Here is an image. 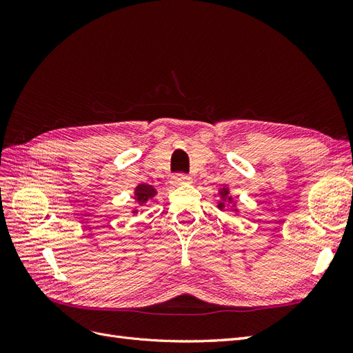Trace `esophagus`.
<instances>
[{"label": "esophagus", "instance_id": "1", "mask_svg": "<svg viewBox=\"0 0 353 353\" xmlns=\"http://www.w3.org/2000/svg\"><path fill=\"white\" fill-rule=\"evenodd\" d=\"M190 181H191V178L188 175H185V174H176L175 176H172V181H170V184L183 185V184L190 183Z\"/></svg>", "mask_w": 353, "mask_h": 353}]
</instances>
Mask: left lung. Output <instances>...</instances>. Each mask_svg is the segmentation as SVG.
I'll return each mask as SVG.
<instances>
[{
	"mask_svg": "<svg viewBox=\"0 0 353 353\" xmlns=\"http://www.w3.org/2000/svg\"><path fill=\"white\" fill-rule=\"evenodd\" d=\"M221 194H222L223 197H227V194H228V190H223ZM228 200H231V197H228ZM218 208H219V209H223V203H219V205H218Z\"/></svg>",
	"mask_w": 353,
	"mask_h": 353,
	"instance_id": "1",
	"label": "left lung"
}]
</instances>
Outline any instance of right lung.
I'll list each match as a JSON object with an SVG mask.
<instances>
[{"mask_svg":"<svg viewBox=\"0 0 353 353\" xmlns=\"http://www.w3.org/2000/svg\"><path fill=\"white\" fill-rule=\"evenodd\" d=\"M156 196V190L152 185L147 184H140L135 188V200L138 205H144L150 199Z\"/></svg>","mask_w":353,"mask_h":353,"instance_id":"right-lung-1","label":"right lung"}]
</instances>
